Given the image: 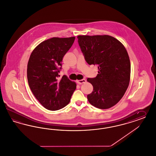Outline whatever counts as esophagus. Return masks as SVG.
Masks as SVG:
<instances>
[{
    "instance_id": "obj_1",
    "label": "esophagus",
    "mask_w": 156,
    "mask_h": 156,
    "mask_svg": "<svg viewBox=\"0 0 156 156\" xmlns=\"http://www.w3.org/2000/svg\"><path fill=\"white\" fill-rule=\"evenodd\" d=\"M86 82V80L85 79H82V80H77V83L79 84H84Z\"/></svg>"
}]
</instances>
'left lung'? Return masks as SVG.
Listing matches in <instances>:
<instances>
[{"label":"left lung","instance_id":"left-lung-1","mask_svg":"<svg viewBox=\"0 0 156 156\" xmlns=\"http://www.w3.org/2000/svg\"><path fill=\"white\" fill-rule=\"evenodd\" d=\"M78 43L89 65L98 66L95 77L88 78L93 91L87 95L92 106L109 109L121 99L130 80L131 64L126 48L109 35L78 36Z\"/></svg>","mask_w":156,"mask_h":156}]
</instances>
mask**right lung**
I'll return each instance as SVG.
<instances>
[{
    "instance_id": "right-lung-1",
    "label": "right lung",
    "mask_w": 156,
    "mask_h": 156,
    "mask_svg": "<svg viewBox=\"0 0 156 156\" xmlns=\"http://www.w3.org/2000/svg\"><path fill=\"white\" fill-rule=\"evenodd\" d=\"M75 37H52L44 41L31 53L27 66L29 86L43 107L57 110L66 106L76 88V84L64 75L59 79L62 61Z\"/></svg>"
}]
</instances>
